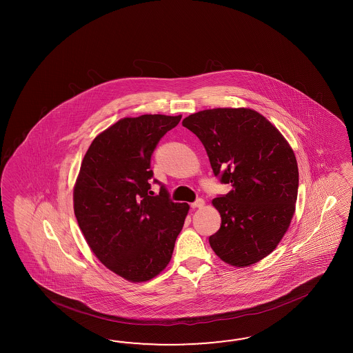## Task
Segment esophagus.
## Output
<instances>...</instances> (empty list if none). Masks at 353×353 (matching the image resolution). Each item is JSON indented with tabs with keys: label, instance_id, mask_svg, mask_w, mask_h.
<instances>
[{
	"label": "esophagus",
	"instance_id": "esophagus-1",
	"mask_svg": "<svg viewBox=\"0 0 353 353\" xmlns=\"http://www.w3.org/2000/svg\"><path fill=\"white\" fill-rule=\"evenodd\" d=\"M204 205V201L203 199H196L194 203H192V208H202Z\"/></svg>",
	"mask_w": 353,
	"mask_h": 353
}]
</instances>
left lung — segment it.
I'll use <instances>...</instances> for the list:
<instances>
[{
	"instance_id": "obj_1",
	"label": "left lung",
	"mask_w": 353,
	"mask_h": 353,
	"mask_svg": "<svg viewBox=\"0 0 353 353\" xmlns=\"http://www.w3.org/2000/svg\"><path fill=\"white\" fill-rule=\"evenodd\" d=\"M182 125L202 141L214 176L232 190L214 198L221 226L210 236L224 263L246 268L273 252L289 229L298 198L294 150L265 117L252 108H211Z\"/></svg>"
}]
</instances>
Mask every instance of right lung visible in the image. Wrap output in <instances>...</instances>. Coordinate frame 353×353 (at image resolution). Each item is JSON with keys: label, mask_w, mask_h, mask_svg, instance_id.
<instances>
[{"label": "right lung", "mask_w": 353, "mask_h": 353, "mask_svg": "<svg viewBox=\"0 0 353 353\" xmlns=\"http://www.w3.org/2000/svg\"><path fill=\"white\" fill-rule=\"evenodd\" d=\"M180 120L120 119L93 139L76 179L74 211L88 246L129 282H146L167 268L190 208L170 201L164 186L149 195L151 154Z\"/></svg>", "instance_id": "add662e5"}]
</instances>
